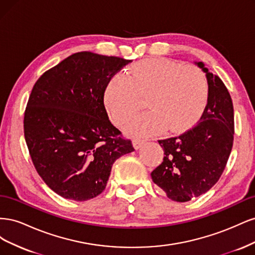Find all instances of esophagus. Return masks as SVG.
<instances>
[{
	"label": "esophagus",
	"instance_id": "34e87169",
	"mask_svg": "<svg viewBox=\"0 0 255 255\" xmlns=\"http://www.w3.org/2000/svg\"><path fill=\"white\" fill-rule=\"evenodd\" d=\"M143 143H144V140H141V139H133V145H134V148H135L136 150L139 149Z\"/></svg>",
	"mask_w": 255,
	"mask_h": 255
}]
</instances>
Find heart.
<instances>
[{
	"mask_svg": "<svg viewBox=\"0 0 255 255\" xmlns=\"http://www.w3.org/2000/svg\"><path fill=\"white\" fill-rule=\"evenodd\" d=\"M207 81L199 68L181 66L166 58H149L116 73L105 88L104 101L114 121L125 123L139 110L148 96L150 110L130 120L126 129L137 137L182 132L202 113L207 100Z\"/></svg>",
	"mask_w": 255,
	"mask_h": 255,
	"instance_id": "1",
	"label": "heart"
}]
</instances>
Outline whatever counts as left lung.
I'll list each match as a JSON object with an SVG mask.
<instances>
[{"label":"left lung","mask_w":255,"mask_h":255,"mask_svg":"<svg viewBox=\"0 0 255 255\" xmlns=\"http://www.w3.org/2000/svg\"><path fill=\"white\" fill-rule=\"evenodd\" d=\"M206 75L208 96L199 123L184 134L158 140L164 160L151 173L152 180L176 202L205 194L225 170L234 135L232 99L219 76L195 61Z\"/></svg>","instance_id":"1"}]
</instances>
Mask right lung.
I'll list each match as a JSON object with an SVG mask.
<instances>
[{"mask_svg": "<svg viewBox=\"0 0 255 255\" xmlns=\"http://www.w3.org/2000/svg\"><path fill=\"white\" fill-rule=\"evenodd\" d=\"M129 61L75 53L34 85L24 114L25 141L37 172L60 197L87 201L99 196L115 160L134 151L104 105L107 84Z\"/></svg>", "mask_w": 255, "mask_h": 255, "instance_id": "1", "label": "right lung"}]
</instances>
